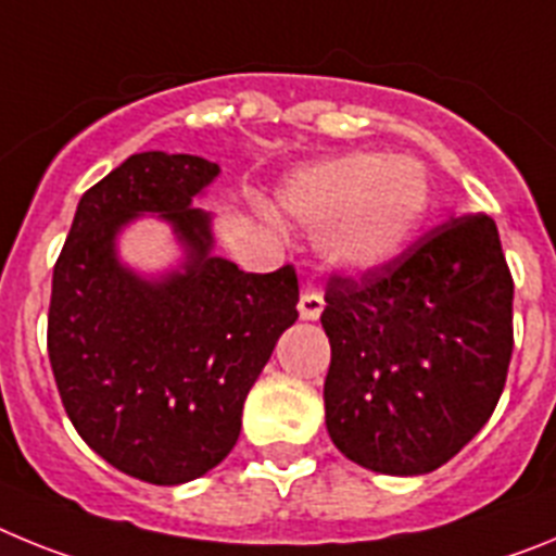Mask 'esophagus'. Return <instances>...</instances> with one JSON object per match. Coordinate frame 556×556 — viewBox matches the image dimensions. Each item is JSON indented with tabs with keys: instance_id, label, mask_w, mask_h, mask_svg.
Returning <instances> with one entry per match:
<instances>
[{
	"instance_id": "1",
	"label": "esophagus",
	"mask_w": 556,
	"mask_h": 556,
	"mask_svg": "<svg viewBox=\"0 0 556 556\" xmlns=\"http://www.w3.org/2000/svg\"><path fill=\"white\" fill-rule=\"evenodd\" d=\"M323 306H326V301H323V292L317 283L308 281L306 287H303V294H301V303H298V312H301V320H317L323 314Z\"/></svg>"
}]
</instances>
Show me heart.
I'll use <instances>...</instances> for the list:
<instances>
[{
	"label": "heart",
	"instance_id": "heart-1",
	"mask_svg": "<svg viewBox=\"0 0 556 556\" xmlns=\"http://www.w3.org/2000/svg\"><path fill=\"white\" fill-rule=\"evenodd\" d=\"M289 217L320 230V255L345 273H372L404 255L426 225L431 178L401 152H348L298 169L278 191Z\"/></svg>",
	"mask_w": 556,
	"mask_h": 556
}]
</instances>
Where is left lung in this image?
Listing matches in <instances>:
<instances>
[{
	"label": "left lung",
	"mask_w": 556,
	"mask_h": 556,
	"mask_svg": "<svg viewBox=\"0 0 556 556\" xmlns=\"http://www.w3.org/2000/svg\"><path fill=\"white\" fill-rule=\"evenodd\" d=\"M326 429L387 476H424L459 454L498 404L513 356V275L488 214H465L362 278L333 275Z\"/></svg>",
	"instance_id": "left-lung-1"
}]
</instances>
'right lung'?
<instances>
[{
	"label": "right lung",
	"mask_w": 556,
	"mask_h": 556,
	"mask_svg": "<svg viewBox=\"0 0 556 556\" xmlns=\"http://www.w3.org/2000/svg\"><path fill=\"white\" fill-rule=\"evenodd\" d=\"M219 175L198 155L136 152L86 191L52 273L47 348L63 409L108 465L150 484L200 479L230 454L250 387L298 320V275L214 255L194 208ZM144 213L170 225L178 268L141 276L118 236Z\"/></svg>",
	"instance_id": "1"
}]
</instances>
